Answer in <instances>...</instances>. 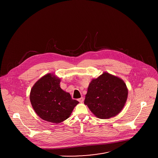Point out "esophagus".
<instances>
[{"label":"esophagus","mask_w":158,"mask_h":158,"mask_svg":"<svg viewBox=\"0 0 158 158\" xmlns=\"http://www.w3.org/2000/svg\"><path fill=\"white\" fill-rule=\"evenodd\" d=\"M78 102H79L80 103H83V101H84V98H83V97H81V98H78Z\"/></svg>","instance_id":"esophagus-1"}]
</instances>
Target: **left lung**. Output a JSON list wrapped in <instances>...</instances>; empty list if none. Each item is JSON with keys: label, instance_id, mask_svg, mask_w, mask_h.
<instances>
[{"label": "left lung", "instance_id": "obj_1", "mask_svg": "<svg viewBox=\"0 0 158 158\" xmlns=\"http://www.w3.org/2000/svg\"><path fill=\"white\" fill-rule=\"evenodd\" d=\"M127 97L128 89L125 82L104 72L91 81L84 103L98 118H110L122 111Z\"/></svg>", "mask_w": 158, "mask_h": 158}]
</instances>
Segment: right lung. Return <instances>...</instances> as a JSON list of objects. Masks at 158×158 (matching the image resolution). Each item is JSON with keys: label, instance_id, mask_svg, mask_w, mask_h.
I'll list each match as a JSON object with an SVG mask.
<instances>
[{"label": "right lung", "instance_id": "obj_1", "mask_svg": "<svg viewBox=\"0 0 158 158\" xmlns=\"http://www.w3.org/2000/svg\"><path fill=\"white\" fill-rule=\"evenodd\" d=\"M60 79L48 73L32 87L30 100L38 115L45 121L59 123L69 118L79 103L60 88Z\"/></svg>", "mask_w": 158, "mask_h": 158}]
</instances>
